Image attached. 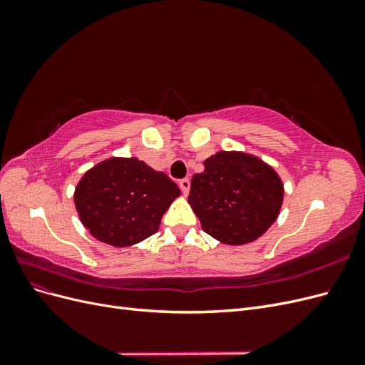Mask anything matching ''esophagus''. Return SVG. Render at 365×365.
Segmentation results:
<instances>
[{"label": "esophagus", "instance_id": "34e87169", "mask_svg": "<svg viewBox=\"0 0 365 365\" xmlns=\"http://www.w3.org/2000/svg\"><path fill=\"white\" fill-rule=\"evenodd\" d=\"M180 189H181L182 195L189 193V190H190V180H189V178H182V180L180 181Z\"/></svg>", "mask_w": 365, "mask_h": 365}]
</instances>
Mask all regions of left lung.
Segmentation results:
<instances>
[{
  "mask_svg": "<svg viewBox=\"0 0 365 365\" xmlns=\"http://www.w3.org/2000/svg\"><path fill=\"white\" fill-rule=\"evenodd\" d=\"M283 184L275 170L244 152H217L192 178L189 204L207 235L227 245L259 239L277 219Z\"/></svg>",
  "mask_w": 365,
  "mask_h": 365,
  "instance_id": "1",
  "label": "left lung"
}]
</instances>
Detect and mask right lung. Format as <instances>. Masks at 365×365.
Returning <instances> with one entry per match:
<instances>
[{"label":"right lung","instance_id":"1","mask_svg":"<svg viewBox=\"0 0 365 365\" xmlns=\"http://www.w3.org/2000/svg\"><path fill=\"white\" fill-rule=\"evenodd\" d=\"M180 195L164 172L138 158L113 157L82 176L74 204L81 222L97 240L121 248L157 233L165 210Z\"/></svg>","mask_w":365,"mask_h":365}]
</instances>
